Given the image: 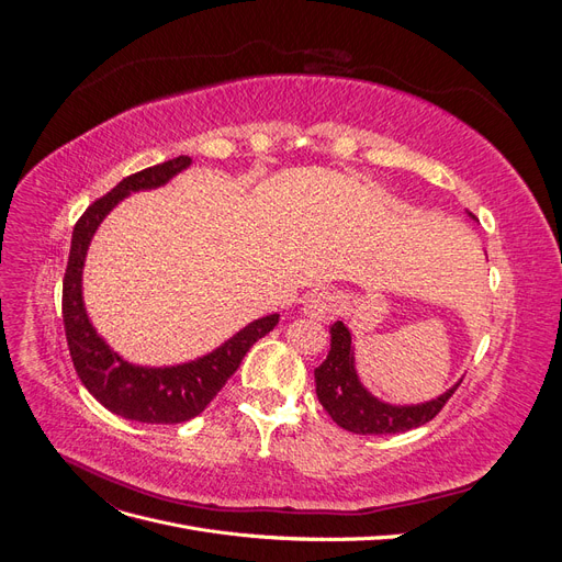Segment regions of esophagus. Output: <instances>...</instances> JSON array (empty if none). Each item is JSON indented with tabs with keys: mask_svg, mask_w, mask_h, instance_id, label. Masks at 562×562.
Returning a JSON list of instances; mask_svg holds the SVG:
<instances>
[{
	"mask_svg": "<svg viewBox=\"0 0 562 562\" xmlns=\"http://www.w3.org/2000/svg\"><path fill=\"white\" fill-rule=\"evenodd\" d=\"M339 307H342V302L330 291H316L304 300V314L323 323L330 321L339 312Z\"/></svg>",
	"mask_w": 562,
	"mask_h": 562,
	"instance_id": "esophagus-1",
	"label": "esophagus"
}]
</instances>
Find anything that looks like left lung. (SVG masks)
Wrapping results in <instances>:
<instances>
[{
	"mask_svg": "<svg viewBox=\"0 0 562 562\" xmlns=\"http://www.w3.org/2000/svg\"><path fill=\"white\" fill-rule=\"evenodd\" d=\"M314 380L316 396L333 422L361 436L403 434L422 427L443 411V405L462 382L459 380L438 398L417 405H391L375 398L356 375L351 333L342 321H335L330 326V351L326 361L314 370Z\"/></svg>",
	"mask_w": 562,
	"mask_h": 562,
	"instance_id": "left-lung-1",
	"label": "left lung"
}]
</instances>
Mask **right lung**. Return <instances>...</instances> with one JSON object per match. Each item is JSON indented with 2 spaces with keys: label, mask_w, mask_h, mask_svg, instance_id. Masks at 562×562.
<instances>
[{
  "label": "right lung",
  "mask_w": 562,
  "mask_h": 562,
  "mask_svg": "<svg viewBox=\"0 0 562 562\" xmlns=\"http://www.w3.org/2000/svg\"><path fill=\"white\" fill-rule=\"evenodd\" d=\"M190 164V157H176L145 168V171L124 178L112 192L93 201L75 225L70 260H67L63 279L65 337L81 384L110 413L143 424H180L203 413V407L215 398L217 391L241 366L246 351L269 330H274L279 323V314L262 316L248 323L244 330L229 337L215 351L196 361L168 368L133 366L114 353L105 339L95 333L81 297L83 260H87L95 229L131 192L155 190Z\"/></svg>",
  "instance_id": "1"
}]
</instances>
